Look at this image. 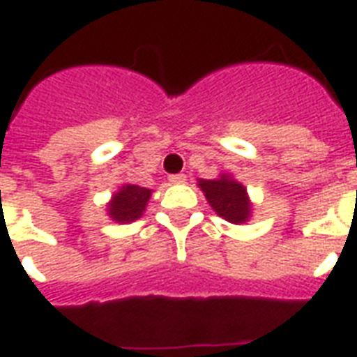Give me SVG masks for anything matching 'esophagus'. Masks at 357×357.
Listing matches in <instances>:
<instances>
[{"label":"esophagus","mask_w":357,"mask_h":357,"mask_svg":"<svg viewBox=\"0 0 357 357\" xmlns=\"http://www.w3.org/2000/svg\"><path fill=\"white\" fill-rule=\"evenodd\" d=\"M168 181H170V183H174V185H181V183H185V181H187V178H185V174H172V176L168 178Z\"/></svg>","instance_id":"34e87169"}]
</instances>
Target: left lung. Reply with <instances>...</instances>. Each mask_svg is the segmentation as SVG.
I'll return each mask as SVG.
<instances>
[{
    "label": "left lung",
    "instance_id": "8db88e82",
    "mask_svg": "<svg viewBox=\"0 0 357 357\" xmlns=\"http://www.w3.org/2000/svg\"><path fill=\"white\" fill-rule=\"evenodd\" d=\"M198 187L206 195L209 206L218 217L226 218L231 224H244L252 213V202L243 183H238L228 174L217 179H200Z\"/></svg>",
    "mask_w": 357,
    "mask_h": 357
}]
</instances>
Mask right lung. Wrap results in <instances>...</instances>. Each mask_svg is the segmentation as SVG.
<instances>
[{"mask_svg":"<svg viewBox=\"0 0 357 357\" xmlns=\"http://www.w3.org/2000/svg\"><path fill=\"white\" fill-rule=\"evenodd\" d=\"M151 190L140 185H122L119 192H114L107 206V215L114 222L129 224L142 217L146 211Z\"/></svg>","mask_w":357,"mask_h":357,"instance_id":"right-lung-1","label":"right lung"}]
</instances>
